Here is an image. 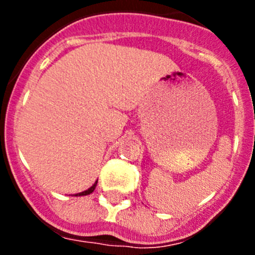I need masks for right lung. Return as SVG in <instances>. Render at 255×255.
Masks as SVG:
<instances>
[{
    "label": "right lung",
    "instance_id": "obj_1",
    "mask_svg": "<svg viewBox=\"0 0 255 255\" xmlns=\"http://www.w3.org/2000/svg\"><path fill=\"white\" fill-rule=\"evenodd\" d=\"M97 182H98V180H96V182H94L93 185H92L91 188L88 189V190H84V191H82V193H78V194H74V195H75V197H83V195H89V194H92V193H93V191H94V189H96Z\"/></svg>",
    "mask_w": 255,
    "mask_h": 255
}]
</instances>
